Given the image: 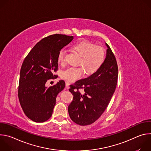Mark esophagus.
Returning <instances> with one entry per match:
<instances>
[{
	"label": "esophagus",
	"mask_w": 151,
	"mask_h": 151,
	"mask_svg": "<svg viewBox=\"0 0 151 151\" xmlns=\"http://www.w3.org/2000/svg\"><path fill=\"white\" fill-rule=\"evenodd\" d=\"M66 89H69V83L68 82H66Z\"/></svg>",
	"instance_id": "esophagus-1"
}]
</instances>
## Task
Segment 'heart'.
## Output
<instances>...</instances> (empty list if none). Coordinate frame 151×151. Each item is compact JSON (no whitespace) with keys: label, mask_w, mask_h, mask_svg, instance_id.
Returning a JSON list of instances; mask_svg holds the SVG:
<instances>
[{"label":"heart","mask_w":151,"mask_h":151,"mask_svg":"<svg viewBox=\"0 0 151 151\" xmlns=\"http://www.w3.org/2000/svg\"><path fill=\"white\" fill-rule=\"evenodd\" d=\"M72 49L81 55L79 65L82 67L88 74L95 73L100 68L104 60V48L96 45L93 42L89 40H81L77 42L72 46ZM66 54V51L64 49L60 50L58 54L57 61L61 65L65 63ZM82 68H69L62 72L61 78L68 82H73L83 77L84 70Z\"/></svg>","instance_id":"obj_1"}]
</instances>
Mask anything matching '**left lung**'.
<instances>
[{"mask_svg": "<svg viewBox=\"0 0 151 151\" xmlns=\"http://www.w3.org/2000/svg\"><path fill=\"white\" fill-rule=\"evenodd\" d=\"M106 58L100 68L89 77L70 85L73 99L69 105L70 119L79 125H88L97 120L109 104L117 85L118 69L116 58L106 43ZM83 89L81 94L79 89Z\"/></svg>", "mask_w": 151, "mask_h": 151, "instance_id": "1", "label": "left lung"}]
</instances>
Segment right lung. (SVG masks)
Returning a JSON list of instances; mask_svg holds the SVG:
<instances>
[{"mask_svg": "<svg viewBox=\"0 0 151 151\" xmlns=\"http://www.w3.org/2000/svg\"><path fill=\"white\" fill-rule=\"evenodd\" d=\"M73 39V36L55 34L42 39L26 56L21 66L18 95L25 115L36 122L47 121L52 115L57 94L65 87L60 80L46 87L50 79L58 76L57 55L60 50Z\"/></svg>", "mask_w": 151, "mask_h": 151, "instance_id": "1", "label": "right lung"}]
</instances>
